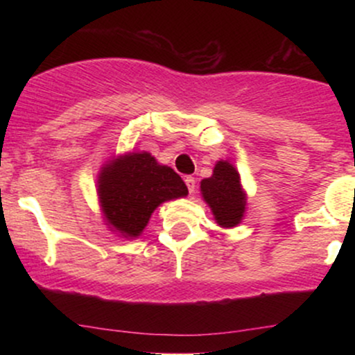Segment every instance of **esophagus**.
<instances>
[{
	"label": "esophagus",
	"mask_w": 355,
	"mask_h": 355,
	"mask_svg": "<svg viewBox=\"0 0 355 355\" xmlns=\"http://www.w3.org/2000/svg\"><path fill=\"white\" fill-rule=\"evenodd\" d=\"M195 178L193 177H185V185H187V189H189V191H190V195H193L195 193Z\"/></svg>",
	"instance_id": "obj_1"
}]
</instances>
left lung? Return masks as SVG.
Returning <instances> with one entry per match:
<instances>
[{"label":"left lung","mask_w":355,"mask_h":355,"mask_svg":"<svg viewBox=\"0 0 355 355\" xmlns=\"http://www.w3.org/2000/svg\"><path fill=\"white\" fill-rule=\"evenodd\" d=\"M200 195L218 227L234 229L242 223L247 211V191L242 187L239 170L229 160L215 164L211 177L200 182Z\"/></svg>","instance_id":"left-lung-1"}]
</instances>
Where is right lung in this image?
<instances>
[{"mask_svg":"<svg viewBox=\"0 0 355 355\" xmlns=\"http://www.w3.org/2000/svg\"><path fill=\"white\" fill-rule=\"evenodd\" d=\"M101 215L118 237L141 235L162 203L189 195L180 175L158 164L148 152H126L108 158L96 178Z\"/></svg>","mask_w":355,"mask_h":355,"instance_id":"1","label":"right lung"}]
</instances>
